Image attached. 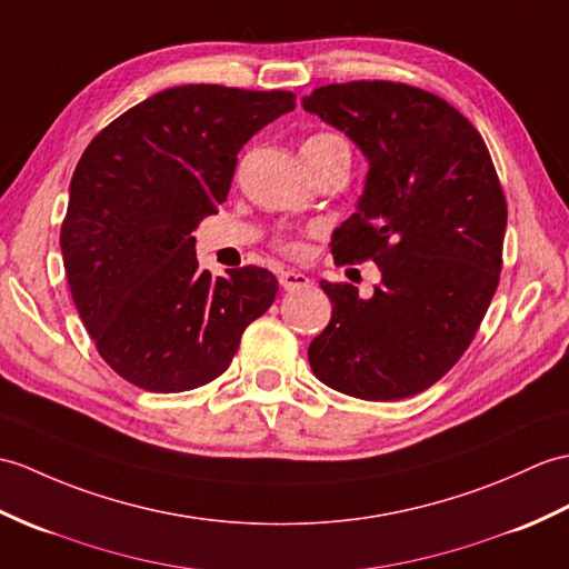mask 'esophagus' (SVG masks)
<instances>
[{
    "instance_id": "1",
    "label": "esophagus",
    "mask_w": 569,
    "mask_h": 569,
    "mask_svg": "<svg viewBox=\"0 0 569 569\" xmlns=\"http://www.w3.org/2000/svg\"><path fill=\"white\" fill-rule=\"evenodd\" d=\"M279 283H281L283 290H296V288L308 286L310 279H308L306 273H300V271H281L279 273Z\"/></svg>"
}]
</instances>
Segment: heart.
Here are the masks:
<instances>
[{"label": "heart", "instance_id": "1", "mask_svg": "<svg viewBox=\"0 0 569 569\" xmlns=\"http://www.w3.org/2000/svg\"><path fill=\"white\" fill-rule=\"evenodd\" d=\"M310 144H320V142H341L337 136H327V133H320V136H312L310 140H308ZM306 142V144H308ZM288 249H293V247H288Z\"/></svg>", "mask_w": 569, "mask_h": 569}]
</instances>
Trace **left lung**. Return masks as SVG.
Instances as JSON below:
<instances>
[{"label":"left lung","instance_id":"1","mask_svg":"<svg viewBox=\"0 0 569 569\" xmlns=\"http://www.w3.org/2000/svg\"><path fill=\"white\" fill-rule=\"evenodd\" d=\"M302 109L368 162L332 254L380 269L371 298L320 281L332 320L312 339L310 368L351 398H409L451 371L497 290L507 201L492 157L463 113L409 84H327L302 97Z\"/></svg>","mask_w":569,"mask_h":569}]
</instances>
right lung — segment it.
I'll use <instances>...</instances> for the list:
<instances>
[{
    "mask_svg": "<svg viewBox=\"0 0 569 569\" xmlns=\"http://www.w3.org/2000/svg\"><path fill=\"white\" fill-rule=\"evenodd\" d=\"M296 109L290 91L164 89L89 142L70 181L60 249L101 359L133 386L183 392L230 366L244 327L271 308L267 269H198V222L228 198L237 152Z\"/></svg>",
    "mask_w": 569,
    "mask_h": 569,
    "instance_id": "add662e5",
    "label": "right lung"
}]
</instances>
